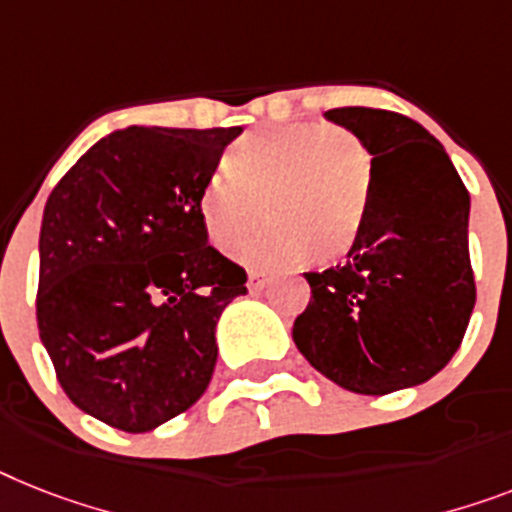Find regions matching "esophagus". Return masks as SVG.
I'll return each mask as SVG.
<instances>
[{"label": "esophagus", "mask_w": 512, "mask_h": 512, "mask_svg": "<svg viewBox=\"0 0 512 512\" xmlns=\"http://www.w3.org/2000/svg\"><path fill=\"white\" fill-rule=\"evenodd\" d=\"M266 285H269V277H266V274L261 272L248 274V290H251V293H259V290H264Z\"/></svg>", "instance_id": "1"}]
</instances>
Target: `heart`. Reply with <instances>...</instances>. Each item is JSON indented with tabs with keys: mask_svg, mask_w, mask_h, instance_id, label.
<instances>
[{
	"mask_svg": "<svg viewBox=\"0 0 512 512\" xmlns=\"http://www.w3.org/2000/svg\"><path fill=\"white\" fill-rule=\"evenodd\" d=\"M369 190L371 162L356 135L295 122L240 138L201 185L198 214L211 243L230 248L264 203L273 225L239 237L232 253L256 269H285L314 251H345L361 230Z\"/></svg>",
	"mask_w": 512,
	"mask_h": 512,
	"instance_id": "obj_1",
	"label": "heart"
}]
</instances>
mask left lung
I'll return each mask as SVG.
<instances>
[{"label":"left lung","mask_w":512,"mask_h":512,"mask_svg":"<svg viewBox=\"0 0 512 512\" xmlns=\"http://www.w3.org/2000/svg\"><path fill=\"white\" fill-rule=\"evenodd\" d=\"M324 117L371 154L369 206L348 259L306 272L311 301L293 340L350 392L416 387L455 356L474 311L471 196L442 143L411 117L371 107Z\"/></svg>","instance_id":"1"}]
</instances>
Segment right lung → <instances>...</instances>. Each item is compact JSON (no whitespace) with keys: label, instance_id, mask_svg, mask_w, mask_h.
Returning a JSON list of instances; mask_svg holds the SVG:
<instances>
[{"label":"right lung","instance_id":"obj_1","mask_svg":"<svg viewBox=\"0 0 512 512\" xmlns=\"http://www.w3.org/2000/svg\"><path fill=\"white\" fill-rule=\"evenodd\" d=\"M240 133L114 130L46 198L38 335L67 398L114 429L151 432L209 387L248 277L209 246L198 193Z\"/></svg>","mask_w":512,"mask_h":512}]
</instances>
